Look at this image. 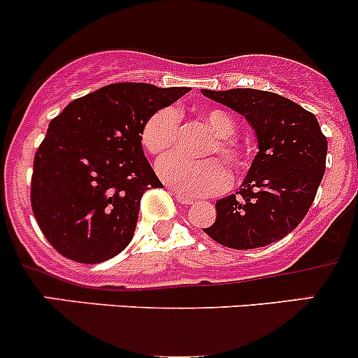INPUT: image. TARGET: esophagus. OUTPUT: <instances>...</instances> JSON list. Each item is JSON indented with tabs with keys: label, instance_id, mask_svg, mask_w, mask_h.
Here are the masks:
<instances>
[{
	"label": "esophagus",
	"instance_id": "esophagus-1",
	"mask_svg": "<svg viewBox=\"0 0 358 358\" xmlns=\"http://www.w3.org/2000/svg\"><path fill=\"white\" fill-rule=\"evenodd\" d=\"M171 192H173V196L176 197V201L180 202V204H194V197H189V196H185V194H182V192H178V190H175V189H171Z\"/></svg>",
	"mask_w": 358,
	"mask_h": 358
}]
</instances>
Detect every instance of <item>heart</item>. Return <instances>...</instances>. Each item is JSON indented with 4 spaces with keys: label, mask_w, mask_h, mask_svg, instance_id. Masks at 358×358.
I'll use <instances>...</instances> for the list:
<instances>
[{
    "label": "heart",
    "mask_w": 358,
    "mask_h": 358,
    "mask_svg": "<svg viewBox=\"0 0 358 358\" xmlns=\"http://www.w3.org/2000/svg\"><path fill=\"white\" fill-rule=\"evenodd\" d=\"M202 119L215 135V140L206 147V156L218 152L236 171L246 168V149L236 138H230L236 131L232 115L222 109H209L202 114ZM178 112L173 107H164L154 112L142 129L143 149L152 156H164L171 152L178 138ZM157 173L168 185L189 197L211 196L225 189L229 183V173L218 159L192 161L173 154L157 162Z\"/></svg>",
    "instance_id": "b5f03b06"
}]
</instances>
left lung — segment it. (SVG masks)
Segmentation results:
<instances>
[{
	"mask_svg": "<svg viewBox=\"0 0 358 358\" xmlns=\"http://www.w3.org/2000/svg\"><path fill=\"white\" fill-rule=\"evenodd\" d=\"M201 92L244 115L258 143L241 189L216 201V220L204 232L232 249L277 243L305 218L322 182L327 138L319 121L312 112L272 92Z\"/></svg>",
	"mask_w": 358,
	"mask_h": 358,
	"instance_id": "8db88e82",
	"label": "left lung"
}]
</instances>
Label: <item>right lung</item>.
<instances>
[{"label": "right lung", "instance_id": "1", "mask_svg": "<svg viewBox=\"0 0 358 358\" xmlns=\"http://www.w3.org/2000/svg\"><path fill=\"white\" fill-rule=\"evenodd\" d=\"M187 92L115 83L72 100L52 119L34 157L31 204L60 255L92 265L131 243L140 199L162 187L143 154L142 129Z\"/></svg>", "mask_w": 358, "mask_h": 358}]
</instances>
